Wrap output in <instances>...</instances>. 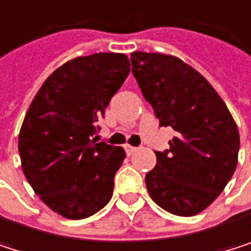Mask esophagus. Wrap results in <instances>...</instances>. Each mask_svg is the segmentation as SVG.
Here are the masks:
<instances>
[{
  "mask_svg": "<svg viewBox=\"0 0 251 251\" xmlns=\"http://www.w3.org/2000/svg\"><path fill=\"white\" fill-rule=\"evenodd\" d=\"M125 150H126V154H134L135 151H137V149L135 147H132V146H129V144H126V146H125Z\"/></svg>",
  "mask_w": 251,
  "mask_h": 251,
  "instance_id": "34e87169",
  "label": "esophagus"
}]
</instances>
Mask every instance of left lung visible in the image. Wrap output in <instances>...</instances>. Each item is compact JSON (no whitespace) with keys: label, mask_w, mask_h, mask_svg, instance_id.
I'll return each instance as SVG.
<instances>
[{"label":"left lung","mask_w":251,"mask_h":251,"mask_svg":"<svg viewBox=\"0 0 251 251\" xmlns=\"http://www.w3.org/2000/svg\"><path fill=\"white\" fill-rule=\"evenodd\" d=\"M131 61L160 126L175 131L169 150L154 151L156 168L146 175L149 194L172 215H199L218 199L235 172L237 123L207 79L181 58L135 51Z\"/></svg>","instance_id":"8db88e82"}]
</instances>
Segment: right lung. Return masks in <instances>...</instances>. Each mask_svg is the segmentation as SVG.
Here are the masks:
<instances>
[{
    "mask_svg": "<svg viewBox=\"0 0 251 251\" xmlns=\"http://www.w3.org/2000/svg\"><path fill=\"white\" fill-rule=\"evenodd\" d=\"M129 72L125 54L76 57L45 79L27 108L19 134L22 171L35 194L66 219L92 216L113 196L126 153L91 137Z\"/></svg>",
    "mask_w": 251,
    "mask_h": 251,
    "instance_id": "right-lung-1",
    "label": "right lung"
}]
</instances>
